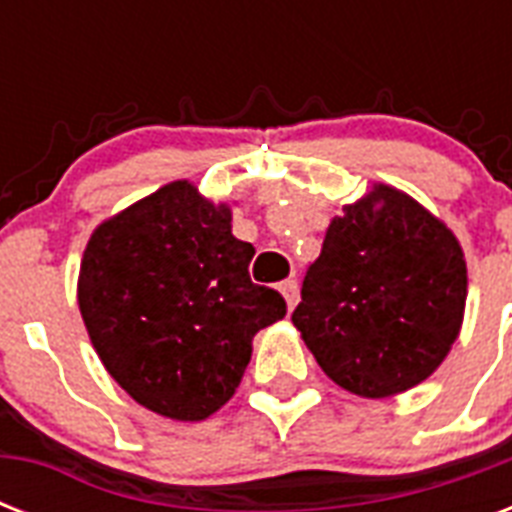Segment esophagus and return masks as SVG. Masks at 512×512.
<instances>
[{"mask_svg":"<svg viewBox=\"0 0 512 512\" xmlns=\"http://www.w3.org/2000/svg\"><path fill=\"white\" fill-rule=\"evenodd\" d=\"M279 292L284 295V300H287V308L292 311L297 305V300H300V292H297V281H281L279 284Z\"/></svg>","mask_w":512,"mask_h":512,"instance_id":"esophagus-1","label":"esophagus"}]
</instances>
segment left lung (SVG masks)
Wrapping results in <instances>:
<instances>
[{
    "label": "left lung",
    "instance_id": "8db88e82",
    "mask_svg": "<svg viewBox=\"0 0 512 512\" xmlns=\"http://www.w3.org/2000/svg\"><path fill=\"white\" fill-rule=\"evenodd\" d=\"M468 265L452 228L393 185L342 207L292 324L329 380L390 398L436 372L460 337Z\"/></svg>",
    "mask_w": 512,
    "mask_h": 512
}]
</instances>
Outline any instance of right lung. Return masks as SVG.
Returning a JSON list of instances; mask_svg holds the SVG:
<instances>
[{
  "label": "right lung",
  "instance_id": "obj_1",
  "mask_svg": "<svg viewBox=\"0 0 512 512\" xmlns=\"http://www.w3.org/2000/svg\"><path fill=\"white\" fill-rule=\"evenodd\" d=\"M255 247L231 231V204L191 180L162 185L92 231L76 300L106 372L140 406L201 422L231 401L252 337L287 316L249 279Z\"/></svg>",
  "mask_w": 512,
  "mask_h": 512
}]
</instances>
